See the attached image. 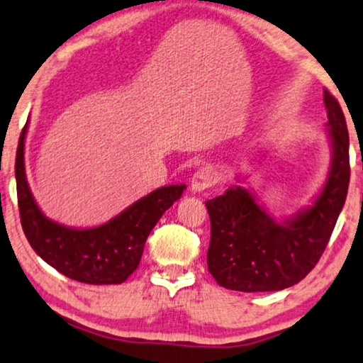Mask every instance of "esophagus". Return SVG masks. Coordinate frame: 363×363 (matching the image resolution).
<instances>
[{
    "label": "esophagus",
    "instance_id": "obj_1",
    "mask_svg": "<svg viewBox=\"0 0 363 363\" xmlns=\"http://www.w3.org/2000/svg\"><path fill=\"white\" fill-rule=\"evenodd\" d=\"M217 181V174L214 171V167H201L194 172V176L191 179V189L192 192H202L206 191L207 187L214 186Z\"/></svg>",
    "mask_w": 363,
    "mask_h": 363
}]
</instances>
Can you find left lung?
Returning <instances> with one entry per match:
<instances>
[{"label":"left lung","instance_id":"8db88e82","mask_svg":"<svg viewBox=\"0 0 363 363\" xmlns=\"http://www.w3.org/2000/svg\"><path fill=\"white\" fill-rule=\"evenodd\" d=\"M332 161L325 184L312 206L275 220L252 192L240 186L207 201L211 244L207 267L220 287L274 292L296 286L320 259L330 239L350 181L349 131L342 108L323 89Z\"/></svg>","mask_w":363,"mask_h":363}]
</instances>
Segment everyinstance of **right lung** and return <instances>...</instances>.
<instances>
[{"label":"right lung","mask_w":363,"mask_h":363,"mask_svg":"<svg viewBox=\"0 0 363 363\" xmlns=\"http://www.w3.org/2000/svg\"><path fill=\"white\" fill-rule=\"evenodd\" d=\"M19 136L16 191L21 225L35 252L66 277L77 282L123 284L141 262L144 244L164 212L182 196L186 186H164L141 197L113 219L89 229H74L48 219L38 207L24 171V138Z\"/></svg>","instance_id":"right-lung-1"}]
</instances>
